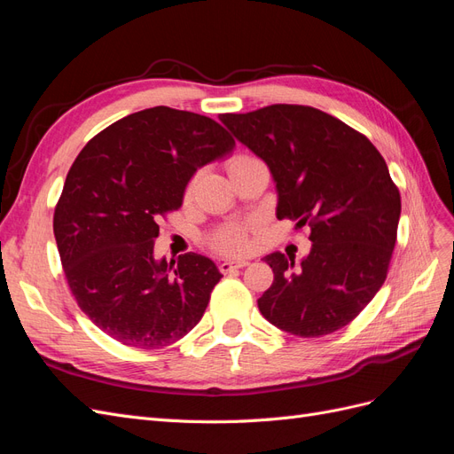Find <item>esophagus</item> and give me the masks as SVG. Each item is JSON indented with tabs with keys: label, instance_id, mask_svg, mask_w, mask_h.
Here are the masks:
<instances>
[{
	"label": "esophagus",
	"instance_id": "1",
	"mask_svg": "<svg viewBox=\"0 0 454 454\" xmlns=\"http://www.w3.org/2000/svg\"><path fill=\"white\" fill-rule=\"evenodd\" d=\"M246 265H248V261H246V259L223 261V263H219V270H222L223 274H229V272H235V270H239V269H244Z\"/></svg>",
	"mask_w": 454,
	"mask_h": 454
}]
</instances>
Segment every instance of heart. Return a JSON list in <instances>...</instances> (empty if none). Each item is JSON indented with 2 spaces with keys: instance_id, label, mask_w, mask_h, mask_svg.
<instances>
[{
  "instance_id": "b5f03b06",
  "label": "heart",
  "mask_w": 454,
  "mask_h": 454,
  "mask_svg": "<svg viewBox=\"0 0 454 454\" xmlns=\"http://www.w3.org/2000/svg\"><path fill=\"white\" fill-rule=\"evenodd\" d=\"M252 157L248 155H239L229 162V168L232 164H239L242 160H248ZM254 223L252 222H231L222 227L214 229L208 237H206V242H208L210 248L222 255H237L248 250L250 246V231Z\"/></svg>"
}]
</instances>
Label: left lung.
<instances>
[{
    "mask_svg": "<svg viewBox=\"0 0 454 454\" xmlns=\"http://www.w3.org/2000/svg\"><path fill=\"white\" fill-rule=\"evenodd\" d=\"M263 159L278 189V219L309 225L310 254L274 252V272L257 299L265 318L297 337L348 325L387 280L402 212L400 189L365 136L310 106L272 104L219 115Z\"/></svg>",
    "mask_w": 454,
    "mask_h": 454,
    "instance_id": "obj_1",
    "label": "left lung"
}]
</instances>
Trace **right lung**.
Masks as SVG:
<instances>
[{
	"instance_id": "right-lung-1",
	"label": "right lung",
	"mask_w": 454,
	"mask_h": 454,
	"mask_svg": "<svg viewBox=\"0 0 454 454\" xmlns=\"http://www.w3.org/2000/svg\"><path fill=\"white\" fill-rule=\"evenodd\" d=\"M232 145L214 119L157 106L115 121L74 160L54 239L79 309L121 345L164 348L202 318L222 272L193 252L174 267L155 261L157 222L180 210L191 176Z\"/></svg>"
}]
</instances>
